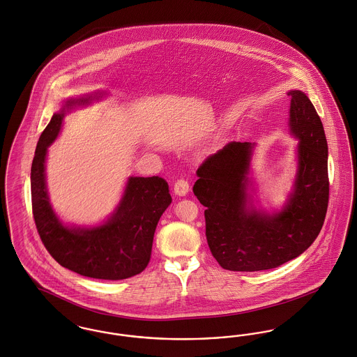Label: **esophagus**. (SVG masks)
I'll use <instances>...</instances> for the list:
<instances>
[{
	"label": "esophagus",
	"mask_w": 357,
	"mask_h": 357,
	"mask_svg": "<svg viewBox=\"0 0 357 357\" xmlns=\"http://www.w3.org/2000/svg\"><path fill=\"white\" fill-rule=\"evenodd\" d=\"M189 182L186 179H178L174 185V191L178 195H186L189 192Z\"/></svg>",
	"instance_id": "obj_1"
}]
</instances>
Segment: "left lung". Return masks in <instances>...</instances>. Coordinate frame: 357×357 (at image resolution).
<instances>
[{
  "instance_id": "obj_1",
  "label": "left lung",
  "mask_w": 357,
  "mask_h": 357,
  "mask_svg": "<svg viewBox=\"0 0 357 357\" xmlns=\"http://www.w3.org/2000/svg\"><path fill=\"white\" fill-rule=\"evenodd\" d=\"M290 128L301 139L293 195L280 213L247 208L252 146L231 142L197 171L194 195L206 208V240L218 264L229 271L271 270L306 251L325 221L329 202L328 143L307 96L293 90Z\"/></svg>"
}]
</instances>
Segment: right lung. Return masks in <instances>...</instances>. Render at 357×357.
Masks as SVG:
<instances>
[{"label": "right lung", "instance_id": "add662e5", "mask_svg": "<svg viewBox=\"0 0 357 357\" xmlns=\"http://www.w3.org/2000/svg\"><path fill=\"white\" fill-rule=\"evenodd\" d=\"M63 116L64 110L54 114L43 130L31 167L32 213L42 243L62 267L87 278L120 280L137 275L149 263L156 225L171 204L168 183L160 176L129 178L123 201L105 225L64 228L50 206L44 181L47 147L58 136Z\"/></svg>", "mask_w": 357, "mask_h": 357}]
</instances>
